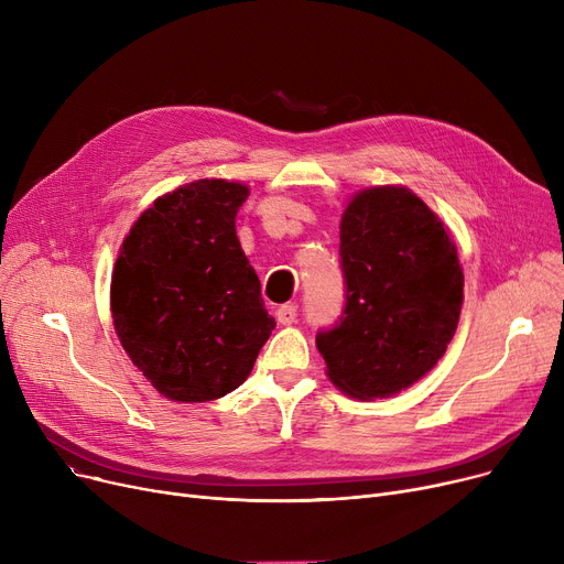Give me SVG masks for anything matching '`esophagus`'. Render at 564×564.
<instances>
[{
  "label": "esophagus",
  "mask_w": 564,
  "mask_h": 564,
  "mask_svg": "<svg viewBox=\"0 0 564 564\" xmlns=\"http://www.w3.org/2000/svg\"><path fill=\"white\" fill-rule=\"evenodd\" d=\"M297 311H300L297 304H283L276 308V319L281 324H292L294 319H297Z\"/></svg>",
  "instance_id": "obj_1"
}]
</instances>
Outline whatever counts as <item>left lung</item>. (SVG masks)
I'll list each match as a JSON object with an SVG mask.
<instances>
[{
    "label": "left lung",
    "instance_id": "8db88e82",
    "mask_svg": "<svg viewBox=\"0 0 564 564\" xmlns=\"http://www.w3.org/2000/svg\"><path fill=\"white\" fill-rule=\"evenodd\" d=\"M345 306L315 336L329 379L351 398H389L446 354L464 302L457 249L404 187L351 198L340 221Z\"/></svg>",
    "mask_w": 564,
    "mask_h": 564
}]
</instances>
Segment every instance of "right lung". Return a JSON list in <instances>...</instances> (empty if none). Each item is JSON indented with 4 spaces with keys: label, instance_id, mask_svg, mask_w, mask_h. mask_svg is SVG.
Here are the masks:
<instances>
[{
    "label": "right lung",
    "instance_id": "obj_1",
    "mask_svg": "<svg viewBox=\"0 0 564 564\" xmlns=\"http://www.w3.org/2000/svg\"><path fill=\"white\" fill-rule=\"evenodd\" d=\"M249 187L196 181L132 226L111 276L113 327L132 364L175 402L217 400L249 377L274 329L235 217Z\"/></svg>",
    "mask_w": 564,
    "mask_h": 564
}]
</instances>
